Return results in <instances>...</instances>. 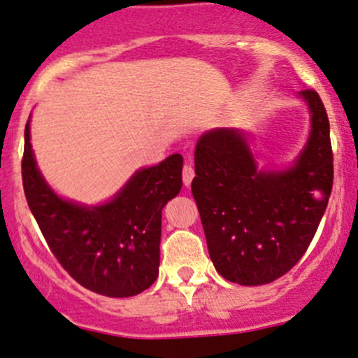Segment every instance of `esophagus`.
Masks as SVG:
<instances>
[{
	"label": "esophagus",
	"instance_id": "esophagus-1",
	"mask_svg": "<svg viewBox=\"0 0 358 358\" xmlns=\"http://www.w3.org/2000/svg\"><path fill=\"white\" fill-rule=\"evenodd\" d=\"M192 179H194V169H192L191 164H184V167H182V182L186 184V186H189Z\"/></svg>",
	"mask_w": 358,
	"mask_h": 358
}]
</instances>
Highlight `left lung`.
I'll return each instance as SVG.
<instances>
[{"mask_svg": "<svg viewBox=\"0 0 358 358\" xmlns=\"http://www.w3.org/2000/svg\"><path fill=\"white\" fill-rule=\"evenodd\" d=\"M311 135L294 167L257 171L245 134L215 128L198 140L191 191L208 252L220 275L262 286L287 274L306 254L333 187L330 122L320 94L301 91Z\"/></svg>", "mask_w": 358, "mask_h": 358, "instance_id": "left-lung-1", "label": "left lung"}]
</instances>
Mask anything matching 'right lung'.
Segmentation results:
<instances>
[{
    "label": "right lung",
    "instance_id": "obj_1",
    "mask_svg": "<svg viewBox=\"0 0 358 358\" xmlns=\"http://www.w3.org/2000/svg\"><path fill=\"white\" fill-rule=\"evenodd\" d=\"M22 179L27 203L50 252L83 287L108 298H130L155 282L160 264L162 208L182 186V157L138 171L103 206L60 199L40 176L25 127Z\"/></svg>",
    "mask_w": 358,
    "mask_h": 358
}]
</instances>
